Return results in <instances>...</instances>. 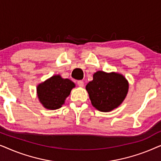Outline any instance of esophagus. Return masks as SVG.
Wrapping results in <instances>:
<instances>
[{"label": "esophagus", "instance_id": "34e87169", "mask_svg": "<svg viewBox=\"0 0 161 161\" xmlns=\"http://www.w3.org/2000/svg\"><path fill=\"white\" fill-rule=\"evenodd\" d=\"M78 83V85L80 87H83V86H84V82H83V80H78V83Z\"/></svg>", "mask_w": 161, "mask_h": 161}]
</instances>
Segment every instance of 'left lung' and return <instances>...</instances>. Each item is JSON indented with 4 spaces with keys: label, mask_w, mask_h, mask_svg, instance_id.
<instances>
[{
    "label": "left lung",
    "mask_w": 161,
    "mask_h": 161,
    "mask_svg": "<svg viewBox=\"0 0 161 161\" xmlns=\"http://www.w3.org/2000/svg\"><path fill=\"white\" fill-rule=\"evenodd\" d=\"M92 105L102 112H110L123 103L129 90V83L122 74L97 71L86 86Z\"/></svg>",
    "instance_id": "1"
}]
</instances>
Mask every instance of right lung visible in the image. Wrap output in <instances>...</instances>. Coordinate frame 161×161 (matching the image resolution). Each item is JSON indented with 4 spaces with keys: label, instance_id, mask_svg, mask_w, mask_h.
Instances as JSON below:
<instances>
[{
    "label": "right lung",
    "instance_id": "add662e5",
    "mask_svg": "<svg viewBox=\"0 0 161 161\" xmlns=\"http://www.w3.org/2000/svg\"><path fill=\"white\" fill-rule=\"evenodd\" d=\"M75 87V83L69 79L63 78L60 75H56L38 84L37 97L45 108L56 110L64 104L66 98Z\"/></svg>",
    "mask_w": 161,
    "mask_h": 161
}]
</instances>
